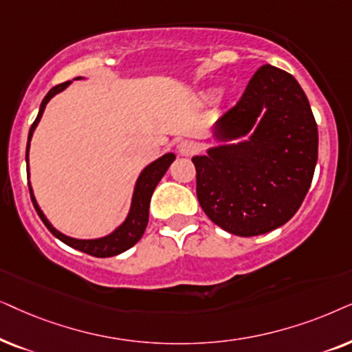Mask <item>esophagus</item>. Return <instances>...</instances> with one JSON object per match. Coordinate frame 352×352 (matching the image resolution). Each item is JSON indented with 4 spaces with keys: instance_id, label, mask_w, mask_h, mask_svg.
I'll use <instances>...</instances> for the list:
<instances>
[{
    "instance_id": "34e87169",
    "label": "esophagus",
    "mask_w": 352,
    "mask_h": 352,
    "mask_svg": "<svg viewBox=\"0 0 352 352\" xmlns=\"http://www.w3.org/2000/svg\"><path fill=\"white\" fill-rule=\"evenodd\" d=\"M198 151V144L195 142H190V140H185V142H182L179 144V154L184 157H190L193 156V154Z\"/></svg>"
}]
</instances>
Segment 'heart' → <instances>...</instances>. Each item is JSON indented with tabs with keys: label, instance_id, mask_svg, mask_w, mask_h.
Returning <instances> with one entry per match:
<instances>
[{
	"label": "heart",
	"instance_id": "1",
	"mask_svg": "<svg viewBox=\"0 0 352 352\" xmlns=\"http://www.w3.org/2000/svg\"><path fill=\"white\" fill-rule=\"evenodd\" d=\"M210 95H212V96H215V95H217V91H212V93H210Z\"/></svg>",
	"mask_w": 352,
	"mask_h": 352
}]
</instances>
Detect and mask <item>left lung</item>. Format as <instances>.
I'll return each instance as SVG.
<instances>
[{"label": "left lung", "mask_w": 352, "mask_h": 352, "mask_svg": "<svg viewBox=\"0 0 352 352\" xmlns=\"http://www.w3.org/2000/svg\"><path fill=\"white\" fill-rule=\"evenodd\" d=\"M212 135L217 144L191 157L206 215L238 236L287 223L306 198L318 151L316 119L296 78L262 65Z\"/></svg>", "instance_id": "8db88e82"}]
</instances>
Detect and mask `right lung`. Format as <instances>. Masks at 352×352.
<instances>
[{"instance_id":"right-lung-1","label":"right lung","mask_w":352,"mask_h":352,"mask_svg":"<svg viewBox=\"0 0 352 352\" xmlns=\"http://www.w3.org/2000/svg\"><path fill=\"white\" fill-rule=\"evenodd\" d=\"M83 77H77L74 80H80ZM72 80L70 82H64L60 85H56L51 88L48 91V95L43 98L40 104V111L38 116L34 124H32L30 132H29V140H27V151H25V162H27V179L30 180V167H29V153H30V142L32 137H34L35 129L38 127L41 116H43L45 107L48 102L53 100V98L58 95V93L64 91L67 88ZM175 161V154L173 153H166L162 154L161 157H157L156 161L149 162L146 167L140 172L137 182H135L133 186V193H132V199H130V208L127 212V217L124 219V222L112 230L111 233H107L104 236L100 238H88V240H83V238H74L69 235H64L63 232H59L58 228L53 227V223L50 222L48 217H46L43 210L36 203V198L34 195V188H32V184L29 182V190H30V196H32V203H34L36 212H38L40 219L43 220V223L48 227V230L53 233V235L60 240L65 245L74 248V250H78L82 252H87V254L95 256V257H111V256H117L120 252L127 251L132 248L133 245H137L140 241V238L143 236L144 230H146L148 225V219H149V203H151V196L156 190V186L161 179L164 177V173L167 172V168L170 167V164Z\"/></svg>"}]
</instances>
